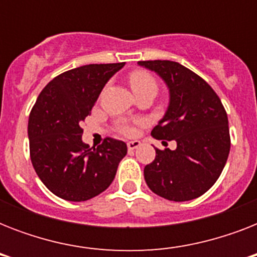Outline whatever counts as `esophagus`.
Segmentation results:
<instances>
[{
	"label": "esophagus",
	"mask_w": 257,
	"mask_h": 257,
	"mask_svg": "<svg viewBox=\"0 0 257 257\" xmlns=\"http://www.w3.org/2000/svg\"><path fill=\"white\" fill-rule=\"evenodd\" d=\"M140 145H141L140 141L135 140V141H129L128 144H126V147H128V151H135V149L139 148Z\"/></svg>",
	"instance_id": "obj_1"
}]
</instances>
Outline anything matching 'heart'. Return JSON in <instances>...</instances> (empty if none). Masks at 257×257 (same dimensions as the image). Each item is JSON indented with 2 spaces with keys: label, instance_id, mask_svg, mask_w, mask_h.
I'll return each instance as SVG.
<instances>
[{
  "label": "heart",
  "instance_id": "b5f03b06",
  "mask_svg": "<svg viewBox=\"0 0 257 257\" xmlns=\"http://www.w3.org/2000/svg\"><path fill=\"white\" fill-rule=\"evenodd\" d=\"M129 84H131V88L133 89L135 94L140 92H147V90L157 92V89H159L157 78L149 70L145 69L133 70L132 73L129 74ZM117 129H118V132L121 135H124L126 137L135 136V133H136V126L132 122H128V121L120 122L117 125Z\"/></svg>",
  "mask_w": 257,
  "mask_h": 257
}]
</instances>
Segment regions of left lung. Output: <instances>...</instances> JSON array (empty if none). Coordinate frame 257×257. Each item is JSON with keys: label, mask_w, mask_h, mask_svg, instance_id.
Returning <instances> with one entry per match:
<instances>
[{"label": "left lung", "mask_w": 257, "mask_h": 257, "mask_svg": "<svg viewBox=\"0 0 257 257\" xmlns=\"http://www.w3.org/2000/svg\"><path fill=\"white\" fill-rule=\"evenodd\" d=\"M139 64L160 74L171 93L168 110L152 136L177 143L175 151L156 148L155 160L144 168L147 185L172 201L196 199L216 183L227 163L231 149L227 112L212 86L179 62Z\"/></svg>", "instance_id": "8db88e82"}]
</instances>
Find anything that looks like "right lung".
<instances>
[{"instance_id": "add662e5", "label": "right lung", "mask_w": 257, "mask_h": 257, "mask_svg": "<svg viewBox=\"0 0 257 257\" xmlns=\"http://www.w3.org/2000/svg\"><path fill=\"white\" fill-rule=\"evenodd\" d=\"M125 62L90 64L58 74L42 89L28 122L30 160L45 187L68 201H85L112 184L126 155L124 141L82 143V121L108 80Z\"/></svg>"}]
</instances>
